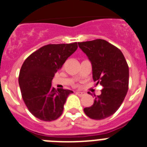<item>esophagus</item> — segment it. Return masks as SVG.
Masks as SVG:
<instances>
[{"mask_svg": "<svg viewBox=\"0 0 147 147\" xmlns=\"http://www.w3.org/2000/svg\"><path fill=\"white\" fill-rule=\"evenodd\" d=\"M76 94H78V96H83L85 94V92H76Z\"/></svg>", "mask_w": 147, "mask_h": 147, "instance_id": "obj_1", "label": "esophagus"}]
</instances>
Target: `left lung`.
<instances>
[{
	"instance_id": "obj_1",
	"label": "left lung",
	"mask_w": 147,
	"mask_h": 147,
	"mask_svg": "<svg viewBox=\"0 0 147 147\" xmlns=\"http://www.w3.org/2000/svg\"><path fill=\"white\" fill-rule=\"evenodd\" d=\"M92 62L93 80L103 87L91 107L84 108L88 117L103 120L111 116L123 103L128 91L129 67L118 48L105 40L78 42ZM95 96V95H94Z\"/></svg>"
}]
</instances>
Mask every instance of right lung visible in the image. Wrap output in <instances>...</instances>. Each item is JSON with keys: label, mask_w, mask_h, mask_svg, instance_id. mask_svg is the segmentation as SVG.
<instances>
[{"label": "right lung", "mask_w": 147, "mask_h": 147, "mask_svg": "<svg viewBox=\"0 0 147 147\" xmlns=\"http://www.w3.org/2000/svg\"><path fill=\"white\" fill-rule=\"evenodd\" d=\"M77 48V42L47 45L29 55L22 65L18 78L22 98L36 118L52 121L62 115L66 98L73 92L56 90L52 80Z\"/></svg>", "instance_id": "obj_1"}]
</instances>
